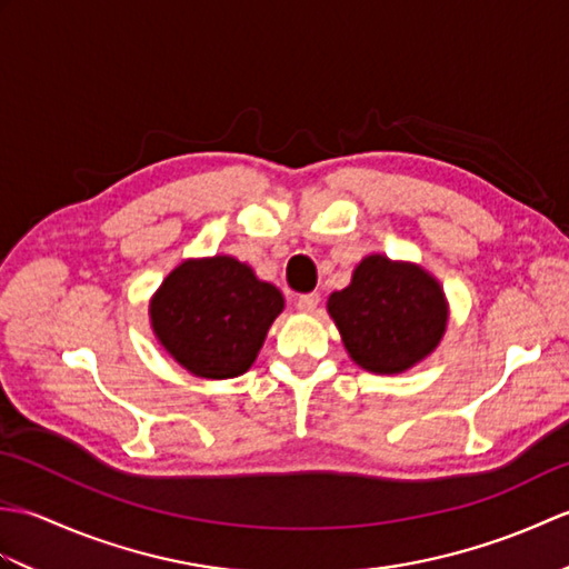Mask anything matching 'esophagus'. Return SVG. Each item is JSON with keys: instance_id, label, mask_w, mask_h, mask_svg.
<instances>
[{"instance_id": "1", "label": "esophagus", "mask_w": 569, "mask_h": 569, "mask_svg": "<svg viewBox=\"0 0 569 569\" xmlns=\"http://www.w3.org/2000/svg\"><path fill=\"white\" fill-rule=\"evenodd\" d=\"M318 303H320V296L318 293H306V296H298L296 298V308L300 312H316Z\"/></svg>"}]
</instances>
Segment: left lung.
I'll list each match as a JSON object with an SVG mask.
<instances>
[{
	"instance_id": "8db88e82",
	"label": "left lung",
	"mask_w": 569,
	"mask_h": 569,
	"mask_svg": "<svg viewBox=\"0 0 569 569\" xmlns=\"http://www.w3.org/2000/svg\"><path fill=\"white\" fill-rule=\"evenodd\" d=\"M349 359L369 373L413 369L442 342L450 303L438 278L413 261L383 253L361 259L352 281L328 298Z\"/></svg>"
}]
</instances>
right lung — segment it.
Returning <instances> with one entry per match:
<instances>
[{
	"label": "right lung",
	"instance_id": "obj_1",
	"mask_svg": "<svg viewBox=\"0 0 569 569\" xmlns=\"http://www.w3.org/2000/svg\"><path fill=\"white\" fill-rule=\"evenodd\" d=\"M283 293L227 253L186 259L149 300L156 340L198 379H234L249 371Z\"/></svg>",
	"mask_w": 569,
	"mask_h": 569
}]
</instances>
